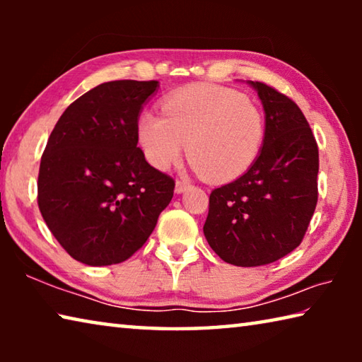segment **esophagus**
I'll return each mask as SVG.
<instances>
[{
	"label": "esophagus",
	"instance_id": "1",
	"mask_svg": "<svg viewBox=\"0 0 362 362\" xmlns=\"http://www.w3.org/2000/svg\"><path fill=\"white\" fill-rule=\"evenodd\" d=\"M192 187L189 185L188 182H185V180H177L175 182V193L177 194H180V193H183V192H187V189Z\"/></svg>",
	"mask_w": 362,
	"mask_h": 362
}]
</instances>
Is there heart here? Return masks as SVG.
Listing matches in <instances>:
<instances>
[{"instance_id": "1", "label": "heart", "mask_w": 362, "mask_h": 362, "mask_svg": "<svg viewBox=\"0 0 362 362\" xmlns=\"http://www.w3.org/2000/svg\"><path fill=\"white\" fill-rule=\"evenodd\" d=\"M161 112H144L137 121L140 148L158 170L179 161L187 145L196 170L209 180L226 182L243 175L260 155L265 116L235 90L188 86L168 95Z\"/></svg>"}]
</instances>
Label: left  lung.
Here are the masks:
<instances>
[{"instance_id":"obj_1","label":"left lung","mask_w":362,"mask_h":362,"mask_svg":"<svg viewBox=\"0 0 362 362\" xmlns=\"http://www.w3.org/2000/svg\"><path fill=\"white\" fill-rule=\"evenodd\" d=\"M265 112L259 158L236 180L209 196L204 236L236 267L276 262L302 243L317 203V145L296 103L276 89L247 81Z\"/></svg>"}]
</instances>
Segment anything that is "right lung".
Listing matches in <instances>:
<instances>
[{
    "mask_svg": "<svg viewBox=\"0 0 362 362\" xmlns=\"http://www.w3.org/2000/svg\"><path fill=\"white\" fill-rule=\"evenodd\" d=\"M158 81L102 83L65 110L47 140L38 206L73 259L90 267L129 259L155 230L174 180L146 163L137 121Z\"/></svg>",
    "mask_w": 362,
    "mask_h": 362,
    "instance_id": "right-lung-1",
    "label": "right lung"
}]
</instances>
